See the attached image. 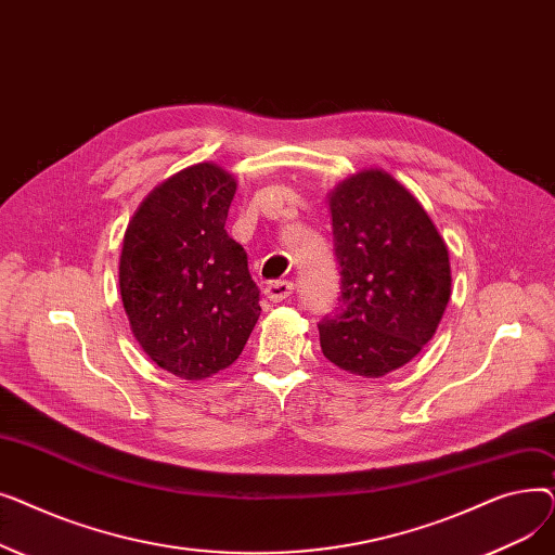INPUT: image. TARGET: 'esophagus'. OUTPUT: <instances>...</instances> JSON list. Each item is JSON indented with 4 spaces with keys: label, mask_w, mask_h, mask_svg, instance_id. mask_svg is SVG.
Listing matches in <instances>:
<instances>
[{
    "label": "esophagus",
    "mask_w": 555,
    "mask_h": 555,
    "mask_svg": "<svg viewBox=\"0 0 555 555\" xmlns=\"http://www.w3.org/2000/svg\"><path fill=\"white\" fill-rule=\"evenodd\" d=\"M293 289H295V283H293V281H272V283L266 285V295H268L270 301L281 304V301H285L289 295H293Z\"/></svg>",
    "instance_id": "34e87169"
}]
</instances>
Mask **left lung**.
Segmentation results:
<instances>
[{
    "label": "left lung",
    "instance_id": "obj_1",
    "mask_svg": "<svg viewBox=\"0 0 555 555\" xmlns=\"http://www.w3.org/2000/svg\"><path fill=\"white\" fill-rule=\"evenodd\" d=\"M339 308L319 344L339 369L380 377L414 360L450 301L448 247L421 202L389 172L362 170L328 195Z\"/></svg>",
    "mask_w": 555,
    "mask_h": 555
}]
</instances>
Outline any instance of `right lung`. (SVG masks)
Masks as SVG:
<instances>
[{
	"label": "right lung",
	"instance_id": "add662e5",
	"mask_svg": "<svg viewBox=\"0 0 555 555\" xmlns=\"http://www.w3.org/2000/svg\"><path fill=\"white\" fill-rule=\"evenodd\" d=\"M233 193V175L202 162L162 182L126 229L119 287L132 335L182 380L236 362L260 314L247 254L224 229Z\"/></svg>",
	"mask_w": 555,
	"mask_h": 555
}]
</instances>
